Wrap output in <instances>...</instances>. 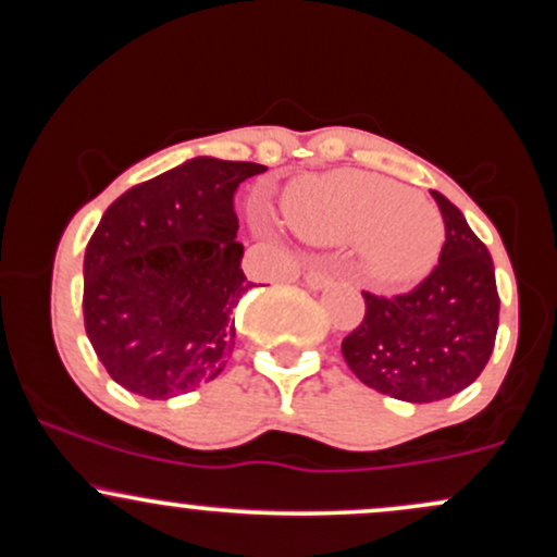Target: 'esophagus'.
I'll use <instances>...</instances> for the list:
<instances>
[{
	"mask_svg": "<svg viewBox=\"0 0 557 557\" xmlns=\"http://www.w3.org/2000/svg\"><path fill=\"white\" fill-rule=\"evenodd\" d=\"M306 283H309V287H314V290H319V287H327L332 283V272L322 264L311 267L309 274H306Z\"/></svg>",
	"mask_w": 557,
	"mask_h": 557,
	"instance_id": "34e87169",
	"label": "esophagus"
}]
</instances>
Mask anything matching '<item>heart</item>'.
Segmentation results:
<instances>
[{
    "mask_svg": "<svg viewBox=\"0 0 557 557\" xmlns=\"http://www.w3.org/2000/svg\"><path fill=\"white\" fill-rule=\"evenodd\" d=\"M300 235L322 243L361 239L359 270L376 287L419 283L437 264L443 220L426 198L385 177L343 172L287 198Z\"/></svg>",
    "mask_w": 557,
    "mask_h": 557,
    "instance_id": "obj_1",
    "label": "heart"
}]
</instances>
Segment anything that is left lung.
I'll list each match as a JSON object with an SVG mask.
<instances>
[{
    "label": "left lung",
    "instance_id": "8db88e82",
    "mask_svg": "<svg viewBox=\"0 0 557 557\" xmlns=\"http://www.w3.org/2000/svg\"><path fill=\"white\" fill-rule=\"evenodd\" d=\"M445 222L437 267L398 296L363 290L361 324L343 341L345 363L363 385L408 403L461 393L495 348L500 296L495 267L456 203L432 190Z\"/></svg>",
    "mask_w": 557,
    "mask_h": 557
}]
</instances>
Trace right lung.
I'll return each mask as SVG.
<instances>
[{"instance_id":"1","label":"right lung","mask_w":557,"mask_h":557,"mask_svg":"<svg viewBox=\"0 0 557 557\" xmlns=\"http://www.w3.org/2000/svg\"><path fill=\"white\" fill-rule=\"evenodd\" d=\"M257 162L198 157L133 185L101 216L83 259V319L117 385L151 400L212 382L235 345L240 270L235 194Z\"/></svg>"}]
</instances>
